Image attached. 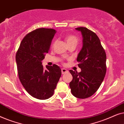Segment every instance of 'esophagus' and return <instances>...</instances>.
Segmentation results:
<instances>
[{
	"instance_id": "obj_1",
	"label": "esophagus",
	"mask_w": 124,
	"mask_h": 124,
	"mask_svg": "<svg viewBox=\"0 0 124 124\" xmlns=\"http://www.w3.org/2000/svg\"><path fill=\"white\" fill-rule=\"evenodd\" d=\"M68 72V70H67V69H64V68H62V74L66 73H67Z\"/></svg>"
}]
</instances>
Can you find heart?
<instances>
[{
	"label": "heart",
	"instance_id": "b5f03b06",
	"mask_svg": "<svg viewBox=\"0 0 124 124\" xmlns=\"http://www.w3.org/2000/svg\"><path fill=\"white\" fill-rule=\"evenodd\" d=\"M65 40L66 42H67L68 45H76L78 42V39L75 35H67L65 37Z\"/></svg>",
	"mask_w": 124,
	"mask_h": 124
}]
</instances>
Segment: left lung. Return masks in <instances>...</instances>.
Instances as JSON below:
<instances>
[{"label":"left lung","mask_w":124,"mask_h":124,"mask_svg":"<svg viewBox=\"0 0 124 124\" xmlns=\"http://www.w3.org/2000/svg\"><path fill=\"white\" fill-rule=\"evenodd\" d=\"M76 30L81 31L82 36V47L77 58L81 72L69 70L73 77L69 86L73 96L85 99L98 90L104 78L106 54L95 33L84 27Z\"/></svg>","instance_id":"left-lung-1"}]
</instances>
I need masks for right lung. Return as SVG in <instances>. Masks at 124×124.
Instances as JSON below:
<instances>
[{
  "instance_id": "add662e5",
  "label": "right lung",
  "mask_w": 124,
  "mask_h": 124,
  "mask_svg": "<svg viewBox=\"0 0 124 124\" xmlns=\"http://www.w3.org/2000/svg\"><path fill=\"white\" fill-rule=\"evenodd\" d=\"M55 33L52 29L33 30L23 38L16 55L20 82L30 95L38 99L53 95L62 75L57 65H46V69L42 65Z\"/></svg>"
}]
</instances>
